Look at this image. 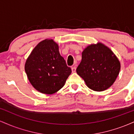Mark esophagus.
<instances>
[{"mask_svg":"<svg viewBox=\"0 0 134 134\" xmlns=\"http://www.w3.org/2000/svg\"><path fill=\"white\" fill-rule=\"evenodd\" d=\"M76 68L75 66H74V67H72V72H73V73H74V72H76Z\"/></svg>","mask_w":134,"mask_h":134,"instance_id":"esophagus-1","label":"esophagus"}]
</instances>
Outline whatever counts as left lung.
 I'll return each instance as SVG.
<instances>
[{
  "label": "left lung",
  "mask_w": 134,
  "mask_h": 134,
  "mask_svg": "<svg viewBox=\"0 0 134 134\" xmlns=\"http://www.w3.org/2000/svg\"><path fill=\"white\" fill-rule=\"evenodd\" d=\"M120 67L119 60L111 49L98 42L84 49L76 72L89 88L94 91H103L113 85Z\"/></svg>",
  "instance_id": "obj_1"
}]
</instances>
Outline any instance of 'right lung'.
Masks as SVG:
<instances>
[{
	"label": "right lung",
	"mask_w": 134,
	"mask_h": 134,
	"mask_svg": "<svg viewBox=\"0 0 134 134\" xmlns=\"http://www.w3.org/2000/svg\"><path fill=\"white\" fill-rule=\"evenodd\" d=\"M24 69L34 88L46 94L60 90L72 72L60 54L58 44L52 39L44 40L34 48Z\"/></svg>",
	"instance_id": "add662e5"
}]
</instances>
